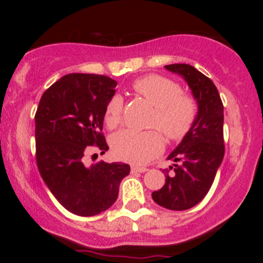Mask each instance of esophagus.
<instances>
[{
	"mask_svg": "<svg viewBox=\"0 0 263 263\" xmlns=\"http://www.w3.org/2000/svg\"><path fill=\"white\" fill-rule=\"evenodd\" d=\"M148 171V168L146 167H137V165H132L131 172L132 173H144V172Z\"/></svg>",
	"mask_w": 263,
	"mask_h": 263,
	"instance_id": "1",
	"label": "esophagus"
}]
</instances>
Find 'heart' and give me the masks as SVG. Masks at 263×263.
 I'll return each instance as SVG.
<instances>
[{
	"instance_id": "obj_1",
	"label": "heart",
	"mask_w": 263,
	"mask_h": 263,
	"mask_svg": "<svg viewBox=\"0 0 263 263\" xmlns=\"http://www.w3.org/2000/svg\"><path fill=\"white\" fill-rule=\"evenodd\" d=\"M132 90L155 106L149 120V127L159 128L170 141H180L194 127L198 119L197 99L183 92L177 81L163 75L149 74L138 78L132 83ZM123 100L114 95L107 101L104 121L107 128L115 129L122 121ZM112 152L119 159L134 164L149 162L162 152L164 142L157 129L138 132L123 129L112 138Z\"/></svg>"
}]
</instances>
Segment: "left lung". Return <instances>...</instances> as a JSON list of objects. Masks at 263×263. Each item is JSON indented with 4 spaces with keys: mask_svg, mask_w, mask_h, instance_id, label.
Masks as SVG:
<instances>
[{
    "mask_svg": "<svg viewBox=\"0 0 263 263\" xmlns=\"http://www.w3.org/2000/svg\"><path fill=\"white\" fill-rule=\"evenodd\" d=\"M165 68L183 75L197 99L199 114L194 127L168 157L174 164L163 170L165 183L152 198L165 209L186 210L205 198L224 158V105L213 81L194 66Z\"/></svg>",
    "mask_w": 263,
    "mask_h": 263,
    "instance_id": "obj_1",
    "label": "left lung"
}]
</instances>
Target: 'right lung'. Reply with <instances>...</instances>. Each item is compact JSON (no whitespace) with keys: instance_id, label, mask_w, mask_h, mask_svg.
<instances>
[{"instance_id":"obj_1","label":"right lung","mask_w":263,"mask_h":263,"mask_svg":"<svg viewBox=\"0 0 263 263\" xmlns=\"http://www.w3.org/2000/svg\"><path fill=\"white\" fill-rule=\"evenodd\" d=\"M116 85L105 75L68 74L45 90L35 112L38 171L57 200L75 215L108 209L129 174L126 163H85L91 151L104 155L108 149L102 123Z\"/></svg>"}]
</instances>
